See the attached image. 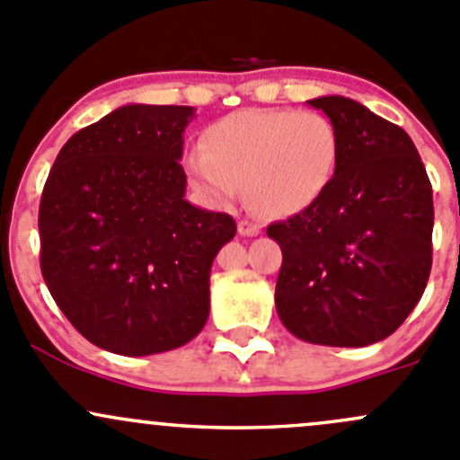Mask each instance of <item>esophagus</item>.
Instances as JSON below:
<instances>
[{"label": "esophagus", "instance_id": "1", "mask_svg": "<svg viewBox=\"0 0 460 460\" xmlns=\"http://www.w3.org/2000/svg\"><path fill=\"white\" fill-rule=\"evenodd\" d=\"M238 231H240V235L253 238V235L260 234V225H256V222H252V220H240L238 222Z\"/></svg>", "mask_w": 460, "mask_h": 460}]
</instances>
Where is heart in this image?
I'll return each instance as SVG.
<instances>
[{"label": "heart", "mask_w": 460, "mask_h": 460, "mask_svg": "<svg viewBox=\"0 0 460 460\" xmlns=\"http://www.w3.org/2000/svg\"><path fill=\"white\" fill-rule=\"evenodd\" d=\"M341 157L333 122L314 111L244 109L204 131L200 151L187 157L198 191L229 204L244 187L247 200L269 217H291L316 204Z\"/></svg>", "instance_id": "obj_1"}]
</instances>
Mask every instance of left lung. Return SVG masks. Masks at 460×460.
Listing matches in <instances>:
<instances>
[{"mask_svg": "<svg viewBox=\"0 0 460 460\" xmlns=\"http://www.w3.org/2000/svg\"><path fill=\"white\" fill-rule=\"evenodd\" d=\"M307 104L338 128L341 157L312 208L269 225L282 249L276 312L305 342L367 347L405 323L428 285L431 184L401 127L342 95Z\"/></svg>", "mask_w": 460, "mask_h": 460, "instance_id": "8db88e82", "label": "left lung"}]
</instances>
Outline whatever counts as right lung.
<instances>
[{"mask_svg":"<svg viewBox=\"0 0 460 460\" xmlns=\"http://www.w3.org/2000/svg\"><path fill=\"white\" fill-rule=\"evenodd\" d=\"M193 106L127 104L55 157L40 202L41 276L73 327L119 356L178 349L208 318V276L235 235L184 198Z\"/></svg>","mask_w":460,"mask_h":460,"instance_id":"1","label":"right lung"}]
</instances>
